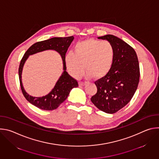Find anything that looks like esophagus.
I'll return each mask as SVG.
<instances>
[{"label":"esophagus","mask_w":159,"mask_h":159,"mask_svg":"<svg viewBox=\"0 0 159 159\" xmlns=\"http://www.w3.org/2000/svg\"><path fill=\"white\" fill-rule=\"evenodd\" d=\"M79 84L80 86H83V85H84L85 84V82H79Z\"/></svg>","instance_id":"34e87169"}]
</instances>
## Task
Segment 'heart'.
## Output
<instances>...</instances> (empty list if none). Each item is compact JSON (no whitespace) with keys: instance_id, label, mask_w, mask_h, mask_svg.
I'll use <instances>...</instances> for the list:
<instances>
[{"instance_id":"heart-1","label":"heart","mask_w":159,"mask_h":159,"mask_svg":"<svg viewBox=\"0 0 159 159\" xmlns=\"http://www.w3.org/2000/svg\"><path fill=\"white\" fill-rule=\"evenodd\" d=\"M114 58L115 48L110 42L88 39L77 43L65 60L68 71L74 78L82 75L85 66L87 78L101 79L109 72Z\"/></svg>"}]
</instances>
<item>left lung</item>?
Segmentation results:
<instances>
[{
	"instance_id": "obj_1",
	"label": "left lung",
	"mask_w": 159,
	"mask_h": 159,
	"mask_svg": "<svg viewBox=\"0 0 159 159\" xmlns=\"http://www.w3.org/2000/svg\"><path fill=\"white\" fill-rule=\"evenodd\" d=\"M106 39L115 48V58L108 74L94 82L97 93L90 98L100 110L110 114L125 107L138 87L140 67L134 49L122 39L111 34L98 37Z\"/></svg>"
}]
</instances>
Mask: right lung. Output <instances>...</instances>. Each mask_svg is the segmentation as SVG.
Instances as JSON below:
<instances>
[{
    "label": "right lung",
    "mask_w": 159,
    "mask_h": 159,
    "mask_svg": "<svg viewBox=\"0 0 159 159\" xmlns=\"http://www.w3.org/2000/svg\"><path fill=\"white\" fill-rule=\"evenodd\" d=\"M74 38V36H72L63 38H52L47 40L38 41L30 47L25 53L23 57L22 58L19 67V77L20 89L26 100L37 107L46 111H51L57 109L67 98L70 90L73 88L79 86L77 80L71 77L66 71L65 60V53ZM47 49L56 50L61 55L64 62V71L55 87L48 95L41 98H34L27 94L22 87L21 81L22 67L29 55Z\"/></svg>",
    "instance_id": "obj_1"
}]
</instances>
